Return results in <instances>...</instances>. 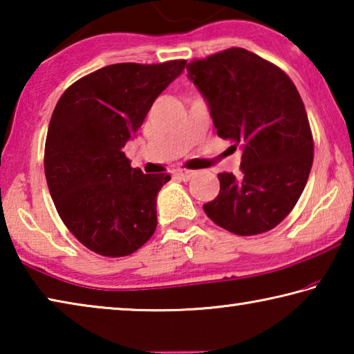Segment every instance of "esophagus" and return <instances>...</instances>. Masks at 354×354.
<instances>
[{
	"label": "esophagus",
	"instance_id": "34e87169",
	"mask_svg": "<svg viewBox=\"0 0 354 354\" xmlns=\"http://www.w3.org/2000/svg\"><path fill=\"white\" fill-rule=\"evenodd\" d=\"M173 175H175L178 179H181V181H189V179L194 176V171L185 170V169H178L173 171Z\"/></svg>",
	"mask_w": 354,
	"mask_h": 354
}]
</instances>
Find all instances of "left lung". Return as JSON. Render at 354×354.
<instances>
[{"instance_id":"left-lung-1","label":"left lung","mask_w":354,"mask_h":354,"mask_svg":"<svg viewBox=\"0 0 354 354\" xmlns=\"http://www.w3.org/2000/svg\"><path fill=\"white\" fill-rule=\"evenodd\" d=\"M207 100L217 134L241 145V175L218 173L203 209L215 225L256 236L279 225L301 196L314 160L306 109L286 71L245 48L185 62Z\"/></svg>"}]
</instances>
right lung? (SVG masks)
Wrapping results in <instances>:
<instances>
[{"mask_svg": "<svg viewBox=\"0 0 354 354\" xmlns=\"http://www.w3.org/2000/svg\"><path fill=\"white\" fill-rule=\"evenodd\" d=\"M184 65H107L57 101L45 142L46 184L64 225L93 253L129 256L154 234L156 196L170 176L133 169L123 148Z\"/></svg>", "mask_w": 354, "mask_h": 354, "instance_id": "add662e5", "label": "right lung"}]
</instances>
